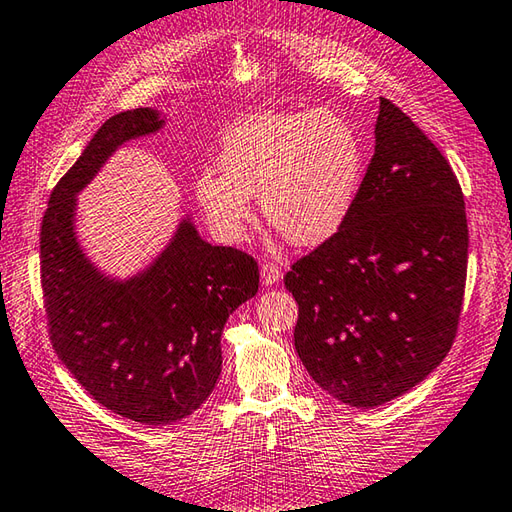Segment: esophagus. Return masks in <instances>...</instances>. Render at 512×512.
Segmentation results:
<instances>
[{"label": "esophagus", "instance_id": "esophagus-1", "mask_svg": "<svg viewBox=\"0 0 512 512\" xmlns=\"http://www.w3.org/2000/svg\"><path fill=\"white\" fill-rule=\"evenodd\" d=\"M279 279H282V268H279L277 264L266 262L262 266V284L264 286H275Z\"/></svg>", "mask_w": 512, "mask_h": 512}]
</instances>
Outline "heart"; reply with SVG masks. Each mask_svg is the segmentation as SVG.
Masks as SVG:
<instances>
[{
	"label": "heart",
	"mask_w": 512,
	"mask_h": 512,
	"mask_svg": "<svg viewBox=\"0 0 512 512\" xmlns=\"http://www.w3.org/2000/svg\"><path fill=\"white\" fill-rule=\"evenodd\" d=\"M364 177V144L335 110L259 113L239 119L219 148V170L195 179V197L224 242H242L255 210L297 246L333 237Z\"/></svg>",
	"instance_id": "b5f03b06"
}]
</instances>
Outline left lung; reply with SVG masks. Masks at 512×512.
Here are the masks:
<instances>
[{
	"label": "left lung",
	"instance_id": "8db88e82",
	"mask_svg": "<svg viewBox=\"0 0 512 512\" xmlns=\"http://www.w3.org/2000/svg\"><path fill=\"white\" fill-rule=\"evenodd\" d=\"M468 224L453 168L413 119L379 99L375 155L337 233L284 277L295 348L328 395L382 406L433 373L457 333Z\"/></svg>",
	"mask_w": 512,
	"mask_h": 512
}]
</instances>
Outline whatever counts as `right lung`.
<instances>
[{
    "instance_id": "obj_1",
    "label": "right lung",
    "mask_w": 512,
    "mask_h": 512,
    "mask_svg": "<svg viewBox=\"0 0 512 512\" xmlns=\"http://www.w3.org/2000/svg\"><path fill=\"white\" fill-rule=\"evenodd\" d=\"M159 108L110 117L59 179L42 222V286L50 342L93 399L139 424L179 422L222 375V333L257 295L253 257L202 239L184 213L166 246L119 277L88 257L77 235V195L115 150L166 128Z\"/></svg>"
}]
</instances>
